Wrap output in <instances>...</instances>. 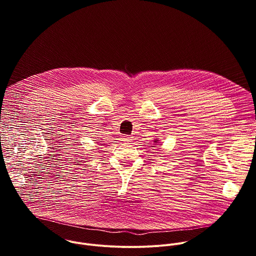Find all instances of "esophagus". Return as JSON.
Returning <instances> with one entry per match:
<instances>
[{
	"label": "esophagus",
	"mask_w": 256,
	"mask_h": 256,
	"mask_svg": "<svg viewBox=\"0 0 256 256\" xmlns=\"http://www.w3.org/2000/svg\"><path fill=\"white\" fill-rule=\"evenodd\" d=\"M130 138V136H126V134L122 136V140H124V142H126V140H128Z\"/></svg>",
	"instance_id": "obj_1"
}]
</instances>
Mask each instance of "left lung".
Masks as SVG:
<instances>
[{"label":"left lung","mask_w":256,"mask_h":256,"mask_svg":"<svg viewBox=\"0 0 256 256\" xmlns=\"http://www.w3.org/2000/svg\"><path fill=\"white\" fill-rule=\"evenodd\" d=\"M155 142H156V140H155Z\"/></svg>","instance_id":"left-lung-1"}]
</instances>
